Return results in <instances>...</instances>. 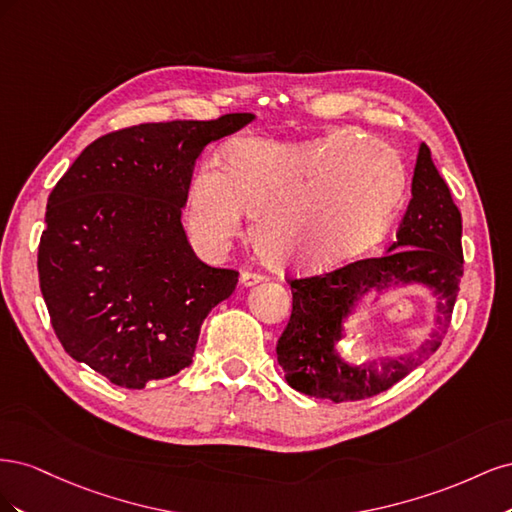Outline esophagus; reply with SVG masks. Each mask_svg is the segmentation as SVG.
<instances>
[{"instance_id": "esophagus-1", "label": "esophagus", "mask_w": 512, "mask_h": 512, "mask_svg": "<svg viewBox=\"0 0 512 512\" xmlns=\"http://www.w3.org/2000/svg\"><path fill=\"white\" fill-rule=\"evenodd\" d=\"M267 277L258 271H241V284L243 286H254L258 282H265Z\"/></svg>"}]
</instances>
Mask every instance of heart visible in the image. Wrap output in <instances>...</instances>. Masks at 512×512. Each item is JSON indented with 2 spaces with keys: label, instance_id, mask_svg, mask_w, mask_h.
Segmentation results:
<instances>
[{
  "label": "heart",
  "instance_id": "1",
  "mask_svg": "<svg viewBox=\"0 0 512 512\" xmlns=\"http://www.w3.org/2000/svg\"><path fill=\"white\" fill-rule=\"evenodd\" d=\"M397 153L356 130L301 143L245 138L224 168L205 162L185 192V222L207 250L239 235L243 211L258 256L277 269L318 271L374 247L406 196Z\"/></svg>",
  "mask_w": 512,
  "mask_h": 512
}]
</instances>
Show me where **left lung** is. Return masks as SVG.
I'll use <instances>...</instances> for the list:
<instances>
[{
    "mask_svg": "<svg viewBox=\"0 0 512 512\" xmlns=\"http://www.w3.org/2000/svg\"><path fill=\"white\" fill-rule=\"evenodd\" d=\"M461 275V213L423 143L412 177V198L389 254L286 280L292 290V312L277 339V361L286 371V382L294 391L335 404L361 401L391 389L440 348ZM391 281H423L438 291L441 329L416 357L387 362L380 370L346 366L334 352L341 320L361 293Z\"/></svg>",
    "mask_w": 512,
    "mask_h": 512,
    "instance_id": "obj_1",
    "label": "left lung"
}]
</instances>
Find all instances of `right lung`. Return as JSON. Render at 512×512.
Masks as SVG:
<instances>
[{
    "mask_svg": "<svg viewBox=\"0 0 512 512\" xmlns=\"http://www.w3.org/2000/svg\"><path fill=\"white\" fill-rule=\"evenodd\" d=\"M252 113L141 123L85 147L46 203L40 290L74 361L123 389L190 367L200 327L239 271L198 260L181 207L207 145Z\"/></svg>",
    "mask_w": 512,
    "mask_h": 512,
    "instance_id": "1",
    "label": "right lung"
}]
</instances>
